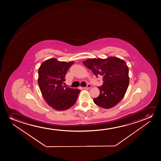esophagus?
<instances>
[{
    "instance_id": "esophagus-1",
    "label": "esophagus",
    "mask_w": 161,
    "mask_h": 161,
    "mask_svg": "<svg viewBox=\"0 0 161 161\" xmlns=\"http://www.w3.org/2000/svg\"><path fill=\"white\" fill-rule=\"evenodd\" d=\"M92 87V86L90 84H87V85L86 87H84V89H88V88H91Z\"/></svg>"
}]
</instances>
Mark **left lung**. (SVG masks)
Returning a JSON list of instances; mask_svg holds the SVG:
<instances>
[{"instance_id": "left-lung-1", "label": "left lung", "mask_w": 161, "mask_h": 161, "mask_svg": "<svg viewBox=\"0 0 161 161\" xmlns=\"http://www.w3.org/2000/svg\"><path fill=\"white\" fill-rule=\"evenodd\" d=\"M96 77H103V85L98 87L100 94L93 99L96 105L109 109L117 105L125 94L129 83V69L125 62L118 58L88 59L83 62Z\"/></svg>"}]
</instances>
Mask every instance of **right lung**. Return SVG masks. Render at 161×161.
Returning a JSON list of instances; mask_svg holds the SVG:
<instances>
[{
  "mask_svg": "<svg viewBox=\"0 0 161 161\" xmlns=\"http://www.w3.org/2000/svg\"><path fill=\"white\" fill-rule=\"evenodd\" d=\"M74 62H59L51 58L43 62L38 69V83L45 101L58 110L74 106L80 90L63 85L67 71Z\"/></svg>",
  "mask_w": 161,
  "mask_h": 161,
  "instance_id": "1",
  "label": "right lung"
}]
</instances>
